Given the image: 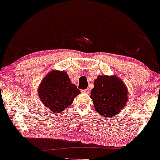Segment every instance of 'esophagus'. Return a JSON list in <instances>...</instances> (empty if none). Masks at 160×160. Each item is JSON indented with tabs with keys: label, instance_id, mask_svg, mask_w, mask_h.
<instances>
[{
	"label": "esophagus",
	"instance_id": "obj_1",
	"mask_svg": "<svg viewBox=\"0 0 160 160\" xmlns=\"http://www.w3.org/2000/svg\"><path fill=\"white\" fill-rule=\"evenodd\" d=\"M82 92H84V93H89L90 92V89L89 88H88V89H85V90H82Z\"/></svg>",
	"mask_w": 160,
	"mask_h": 160
}]
</instances>
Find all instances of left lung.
Masks as SVG:
<instances>
[{
  "mask_svg": "<svg viewBox=\"0 0 160 160\" xmlns=\"http://www.w3.org/2000/svg\"><path fill=\"white\" fill-rule=\"evenodd\" d=\"M94 108L104 117H111L122 111L128 101V90L116 76H98L90 92Z\"/></svg>",
  "mask_w": 160,
  "mask_h": 160,
  "instance_id": "obj_1",
  "label": "left lung"
}]
</instances>
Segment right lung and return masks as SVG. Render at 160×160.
<instances>
[{"instance_id":"add662e5","label":"right lung","mask_w":160,"mask_h":160,"mask_svg":"<svg viewBox=\"0 0 160 160\" xmlns=\"http://www.w3.org/2000/svg\"><path fill=\"white\" fill-rule=\"evenodd\" d=\"M81 92L72 84L66 72L52 70L45 76L38 88L41 102L51 111L58 113L70 106Z\"/></svg>"}]
</instances>
